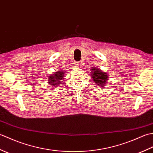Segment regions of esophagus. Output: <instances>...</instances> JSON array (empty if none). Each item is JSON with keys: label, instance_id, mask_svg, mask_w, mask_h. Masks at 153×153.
<instances>
[{"label": "esophagus", "instance_id": "obj_1", "mask_svg": "<svg viewBox=\"0 0 153 153\" xmlns=\"http://www.w3.org/2000/svg\"><path fill=\"white\" fill-rule=\"evenodd\" d=\"M81 64H82V63H81V62L79 61H77L75 62V65H76L77 67H79L81 66Z\"/></svg>", "mask_w": 153, "mask_h": 153}]
</instances>
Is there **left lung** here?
<instances>
[{"instance_id": "left-lung-1", "label": "left lung", "mask_w": 153, "mask_h": 153, "mask_svg": "<svg viewBox=\"0 0 153 153\" xmlns=\"http://www.w3.org/2000/svg\"><path fill=\"white\" fill-rule=\"evenodd\" d=\"M90 70L91 76L92 77L93 82L97 84V85L103 87L106 85L109 78L108 74L95 67H92L91 70Z\"/></svg>"}]
</instances>
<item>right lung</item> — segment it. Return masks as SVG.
Instances as JSON below:
<instances>
[{"label": "right lung", "mask_w": 153, "mask_h": 153, "mask_svg": "<svg viewBox=\"0 0 153 153\" xmlns=\"http://www.w3.org/2000/svg\"><path fill=\"white\" fill-rule=\"evenodd\" d=\"M64 74H65L64 71L61 70L60 71H58V72H56L54 74L51 75V76H48V83H49V84L51 86H54V88L55 85L60 84V81L61 79H64Z\"/></svg>", "instance_id": "1"}]
</instances>
